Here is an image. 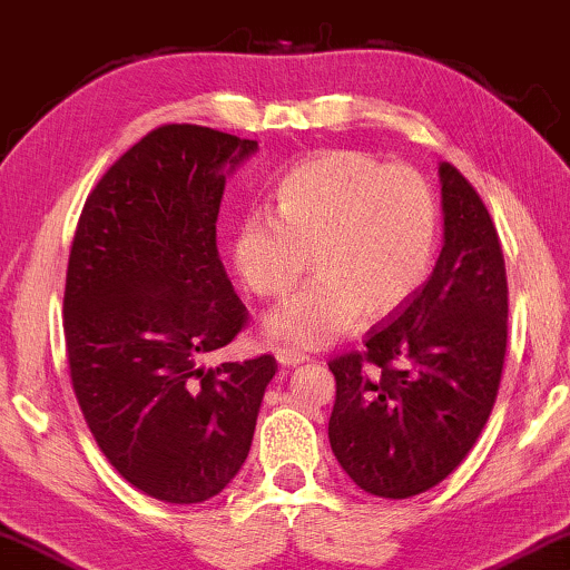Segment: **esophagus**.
Instances as JSON below:
<instances>
[{"instance_id": "34e87169", "label": "esophagus", "mask_w": 570, "mask_h": 570, "mask_svg": "<svg viewBox=\"0 0 570 570\" xmlns=\"http://www.w3.org/2000/svg\"><path fill=\"white\" fill-rule=\"evenodd\" d=\"M308 360L303 352H293V350H277V362L283 367H295V365H303V362Z\"/></svg>"}]
</instances>
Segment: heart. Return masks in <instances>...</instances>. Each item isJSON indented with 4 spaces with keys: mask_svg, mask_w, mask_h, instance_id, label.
I'll return each mask as SVG.
<instances>
[{
    "mask_svg": "<svg viewBox=\"0 0 570 570\" xmlns=\"http://www.w3.org/2000/svg\"><path fill=\"white\" fill-rule=\"evenodd\" d=\"M275 213L252 210L230 236V262L262 298L316 277L265 318L272 342L295 350L332 344L362 316H391L432 269L440 210L411 167H387L360 148H334L293 167L275 193Z\"/></svg>",
    "mask_w": 570,
    "mask_h": 570,
    "instance_id": "b5f03b06",
    "label": "heart"
}]
</instances>
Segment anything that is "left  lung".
Segmentation results:
<instances>
[{"label": "left lung", "instance_id": "1", "mask_svg": "<svg viewBox=\"0 0 570 570\" xmlns=\"http://www.w3.org/2000/svg\"><path fill=\"white\" fill-rule=\"evenodd\" d=\"M444 246L426 283L365 352L328 362L336 401L328 442L362 491L409 499L444 481L497 403L509 291L499 234L481 195L440 164Z\"/></svg>", "mask_w": 570, "mask_h": 570}]
</instances>
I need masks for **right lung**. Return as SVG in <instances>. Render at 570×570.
<instances>
[{
	"label": "right lung",
	"instance_id": "1",
	"mask_svg": "<svg viewBox=\"0 0 570 570\" xmlns=\"http://www.w3.org/2000/svg\"><path fill=\"white\" fill-rule=\"evenodd\" d=\"M257 141L161 126L128 148L81 208L63 291L71 385L97 448L130 485L200 504L249 455L272 354L200 360L246 326L216 246L226 177Z\"/></svg>",
	"mask_w": 570,
	"mask_h": 570
}]
</instances>
